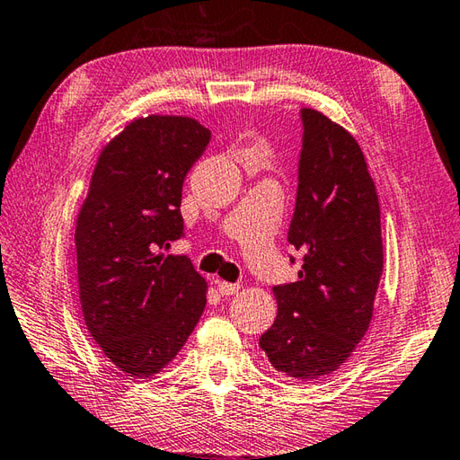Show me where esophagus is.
Returning <instances> with one entry per match:
<instances>
[{"instance_id": "esophagus-1", "label": "esophagus", "mask_w": 460, "mask_h": 460, "mask_svg": "<svg viewBox=\"0 0 460 460\" xmlns=\"http://www.w3.org/2000/svg\"><path fill=\"white\" fill-rule=\"evenodd\" d=\"M215 285H217L219 295H223V296L235 295V292L241 288L237 282H225V280H215Z\"/></svg>"}]
</instances>
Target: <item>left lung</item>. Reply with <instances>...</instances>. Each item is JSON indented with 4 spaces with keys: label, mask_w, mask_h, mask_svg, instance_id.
Instances as JSON below:
<instances>
[{
    "label": "left lung",
    "mask_w": 460,
    "mask_h": 460,
    "mask_svg": "<svg viewBox=\"0 0 460 460\" xmlns=\"http://www.w3.org/2000/svg\"><path fill=\"white\" fill-rule=\"evenodd\" d=\"M300 116L305 132L288 243L302 252V269L296 282L272 288L279 314L259 346L280 374L312 381L336 371L367 332L384 243L376 183L359 144L314 109Z\"/></svg>",
    "instance_id": "left-lung-1"
}]
</instances>
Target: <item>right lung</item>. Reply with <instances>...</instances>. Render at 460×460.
I'll use <instances>...</instances> for the list:
<instances>
[{"instance_id": "right-lung-1", "label": "right lung", "mask_w": 460, "mask_h": 460, "mask_svg": "<svg viewBox=\"0 0 460 460\" xmlns=\"http://www.w3.org/2000/svg\"><path fill=\"white\" fill-rule=\"evenodd\" d=\"M211 132L188 116L136 119L104 146L75 231L86 330L130 377L178 356L205 308L208 282L183 255V180Z\"/></svg>"}]
</instances>
